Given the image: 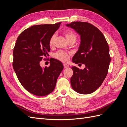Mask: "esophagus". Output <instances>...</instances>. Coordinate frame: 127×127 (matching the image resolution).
I'll return each instance as SVG.
<instances>
[{
	"label": "esophagus",
	"instance_id": "34e87169",
	"mask_svg": "<svg viewBox=\"0 0 127 127\" xmlns=\"http://www.w3.org/2000/svg\"><path fill=\"white\" fill-rule=\"evenodd\" d=\"M64 68H67L69 67V66H68V64H64Z\"/></svg>",
	"mask_w": 127,
	"mask_h": 127
}]
</instances>
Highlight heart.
Listing matches in <instances>:
<instances>
[{
  "label": "heart",
  "instance_id": "b5f03b06",
  "mask_svg": "<svg viewBox=\"0 0 127 127\" xmlns=\"http://www.w3.org/2000/svg\"><path fill=\"white\" fill-rule=\"evenodd\" d=\"M64 35L67 38L68 41L70 42L72 41L75 42L77 39V35L74 31L70 29L65 30L64 32ZM56 38V34H54L50 37L49 41V44L50 47H53L55 44ZM71 56L70 52H65L64 51L60 50L54 54V57L63 63H67L68 61Z\"/></svg>",
  "mask_w": 127,
  "mask_h": 127
}]
</instances>
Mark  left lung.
Instances as JSON below:
<instances>
[{"mask_svg": "<svg viewBox=\"0 0 127 127\" xmlns=\"http://www.w3.org/2000/svg\"><path fill=\"white\" fill-rule=\"evenodd\" d=\"M66 25L75 30L81 38L79 49L72 61L86 66L83 70L72 67L71 87L78 93L91 94L102 85L108 73L111 61L109 45L101 31L89 23L72 22Z\"/></svg>", "mask_w": 127, "mask_h": 127, "instance_id": "left-lung-1", "label": "left lung"}]
</instances>
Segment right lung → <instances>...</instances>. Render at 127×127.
I'll return each mask as SVG.
<instances>
[{
  "mask_svg": "<svg viewBox=\"0 0 127 127\" xmlns=\"http://www.w3.org/2000/svg\"><path fill=\"white\" fill-rule=\"evenodd\" d=\"M61 23L32 26L23 31L17 39L13 49V67L22 85L33 95L43 96L51 93L64 68L60 61L53 58L50 59V66L42 68L40 65L50 51L49 39Z\"/></svg>",
  "mask_w": 127,
  "mask_h": 127,
  "instance_id": "add662e5",
  "label": "right lung"
}]
</instances>
